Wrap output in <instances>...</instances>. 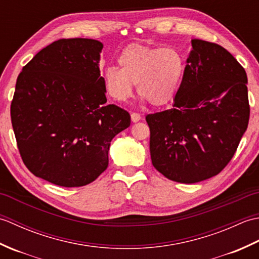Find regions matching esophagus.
I'll return each instance as SVG.
<instances>
[{
	"label": "esophagus",
	"mask_w": 259,
	"mask_h": 259,
	"mask_svg": "<svg viewBox=\"0 0 259 259\" xmlns=\"http://www.w3.org/2000/svg\"><path fill=\"white\" fill-rule=\"evenodd\" d=\"M131 120H133V122H138L141 120V115L137 112H133L131 113Z\"/></svg>",
	"instance_id": "34e87169"
}]
</instances>
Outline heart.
Returning a JSON list of instances; mask_svg holds the SVG:
<instances>
[{"label":"heart","instance_id":"heart-1","mask_svg":"<svg viewBox=\"0 0 259 259\" xmlns=\"http://www.w3.org/2000/svg\"><path fill=\"white\" fill-rule=\"evenodd\" d=\"M117 67L103 73L106 90L113 99L125 101L137 83L138 95L153 107L174 100L184 78L185 59L177 49L131 45L119 54Z\"/></svg>","mask_w":259,"mask_h":259}]
</instances>
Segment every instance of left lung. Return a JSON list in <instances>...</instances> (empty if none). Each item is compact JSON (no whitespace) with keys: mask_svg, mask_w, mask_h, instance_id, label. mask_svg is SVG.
I'll return each instance as SVG.
<instances>
[{"mask_svg":"<svg viewBox=\"0 0 259 259\" xmlns=\"http://www.w3.org/2000/svg\"><path fill=\"white\" fill-rule=\"evenodd\" d=\"M172 106L146 115L153 167L164 177L195 184L232 160L249 121L245 69L216 43L192 40Z\"/></svg>","mask_w":259,"mask_h":259,"instance_id":"8db88e82","label":"left lung"}]
</instances>
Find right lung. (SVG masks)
I'll return each instance as SVG.
<instances>
[{"label":"right lung","mask_w":259,"mask_h":259,"mask_svg":"<svg viewBox=\"0 0 259 259\" xmlns=\"http://www.w3.org/2000/svg\"><path fill=\"white\" fill-rule=\"evenodd\" d=\"M102 48L92 38H60L16 80L11 121L20 156L51 184L70 188L95 181L108 168L113 137L130 125L128 111L106 104Z\"/></svg>","instance_id":"add662e5"}]
</instances>
